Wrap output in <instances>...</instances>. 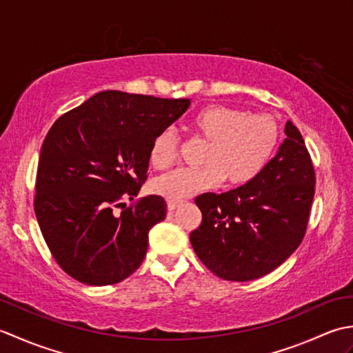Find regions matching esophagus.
I'll return each mask as SVG.
<instances>
[{
    "label": "esophagus",
    "mask_w": 353,
    "mask_h": 353,
    "mask_svg": "<svg viewBox=\"0 0 353 353\" xmlns=\"http://www.w3.org/2000/svg\"><path fill=\"white\" fill-rule=\"evenodd\" d=\"M179 205H181V201H177V200H168V203H167L168 211H174L176 208H179Z\"/></svg>",
    "instance_id": "34e87169"
}]
</instances>
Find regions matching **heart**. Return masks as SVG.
Returning <instances> with one entry per match:
<instances>
[{
    "mask_svg": "<svg viewBox=\"0 0 353 353\" xmlns=\"http://www.w3.org/2000/svg\"><path fill=\"white\" fill-rule=\"evenodd\" d=\"M194 137L206 139L200 156L203 167L181 168L162 176L153 190L170 200H185L194 194L212 190L226 181L230 186L252 182L265 168L279 141V125L265 114L250 115L247 110L209 104L191 117L186 125ZM179 159V141L171 130H163L150 147V163L167 170Z\"/></svg>",
    "mask_w": 353,
    "mask_h": 353,
    "instance_id": "b5f03b06",
    "label": "heart"
}]
</instances>
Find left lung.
<instances>
[{
	"instance_id": "left-lung-1",
	"label": "left lung",
	"mask_w": 353,
	"mask_h": 353,
	"mask_svg": "<svg viewBox=\"0 0 353 353\" xmlns=\"http://www.w3.org/2000/svg\"><path fill=\"white\" fill-rule=\"evenodd\" d=\"M276 156L252 182L196 199L201 224L190 239L199 259L224 281L273 272L301 245L316 192V171L291 121Z\"/></svg>"
}]
</instances>
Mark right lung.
I'll use <instances>...</instances> for the list:
<instances>
[{"label": "right lung", "instance_id": "1", "mask_svg": "<svg viewBox=\"0 0 353 353\" xmlns=\"http://www.w3.org/2000/svg\"><path fill=\"white\" fill-rule=\"evenodd\" d=\"M190 104L103 91L51 125L37 163L34 212L65 273L100 287L124 281L142 264L148 230L165 219L167 203L161 196L127 208L123 201L145 182L153 139Z\"/></svg>", "mask_w": 353, "mask_h": 353}]
</instances>
